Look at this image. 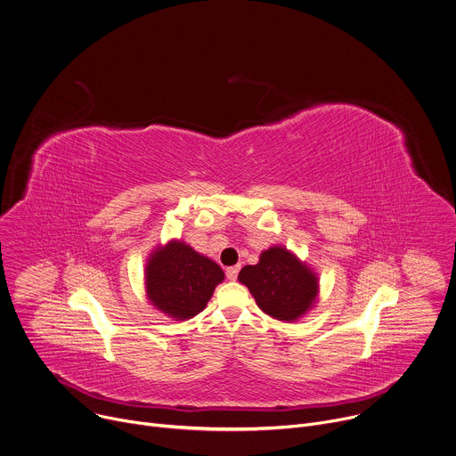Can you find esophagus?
I'll list each match as a JSON object with an SVG mask.
<instances>
[{"label":"esophagus","instance_id":"1","mask_svg":"<svg viewBox=\"0 0 456 456\" xmlns=\"http://www.w3.org/2000/svg\"><path fill=\"white\" fill-rule=\"evenodd\" d=\"M238 272H240V265H236V266H229V268L225 270V275H227V279H229V281H236V279H238Z\"/></svg>","mask_w":456,"mask_h":456}]
</instances>
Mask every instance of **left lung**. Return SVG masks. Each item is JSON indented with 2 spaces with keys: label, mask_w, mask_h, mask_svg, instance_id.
Returning <instances> with one entry per match:
<instances>
[{
  "label": "left lung",
  "mask_w": 456,
  "mask_h": 456,
  "mask_svg": "<svg viewBox=\"0 0 456 456\" xmlns=\"http://www.w3.org/2000/svg\"><path fill=\"white\" fill-rule=\"evenodd\" d=\"M238 279L265 314L288 322L305 315L319 291L315 273L282 247L265 250L257 265L241 268Z\"/></svg>",
  "instance_id": "8db88e82"
}]
</instances>
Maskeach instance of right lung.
<instances>
[{
  "instance_id": "1",
  "label": "right lung",
  "mask_w": 456,
  "mask_h": 456,
  "mask_svg": "<svg viewBox=\"0 0 456 456\" xmlns=\"http://www.w3.org/2000/svg\"><path fill=\"white\" fill-rule=\"evenodd\" d=\"M224 270L183 241H170L146 265V293L158 310L174 319H191L211 298Z\"/></svg>"
}]
</instances>
